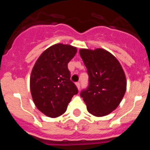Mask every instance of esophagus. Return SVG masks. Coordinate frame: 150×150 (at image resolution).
Returning <instances> with one entry per match:
<instances>
[{
  "instance_id": "esophagus-1",
  "label": "esophagus",
  "mask_w": 150,
  "mask_h": 150,
  "mask_svg": "<svg viewBox=\"0 0 150 150\" xmlns=\"http://www.w3.org/2000/svg\"><path fill=\"white\" fill-rule=\"evenodd\" d=\"M76 87H77L78 90L80 89V83H76Z\"/></svg>"
}]
</instances>
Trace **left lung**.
<instances>
[{
    "label": "left lung",
    "mask_w": 150,
    "mask_h": 150,
    "mask_svg": "<svg viewBox=\"0 0 150 150\" xmlns=\"http://www.w3.org/2000/svg\"><path fill=\"white\" fill-rule=\"evenodd\" d=\"M87 68L88 86L80 93L87 110L100 117L116 110L126 91L125 74L116 57L104 49H80Z\"/></svg>",
    "instance_id": "1"
}]
</instances>
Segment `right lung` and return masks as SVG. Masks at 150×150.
Returning a JSON list of instances; mask_svg holds the SVG:
<instances>
[{"label":"right lung","instance_id":"add662e5","mask_svg":"<svg viewBox=\"0 0 150 150\" xmlns=\"http://www.w3.org/2000/svg\"><path fill=\"white\" fill-rule=\"evenodd\" d=\"M76 52L74 46L57 43L46 49L34 64L30 77V93L37 108L49 117L63 114L73 96L78 93L67 68Z\"/></svg>","mask_w":150,"mask_h":150}]
</instances>
